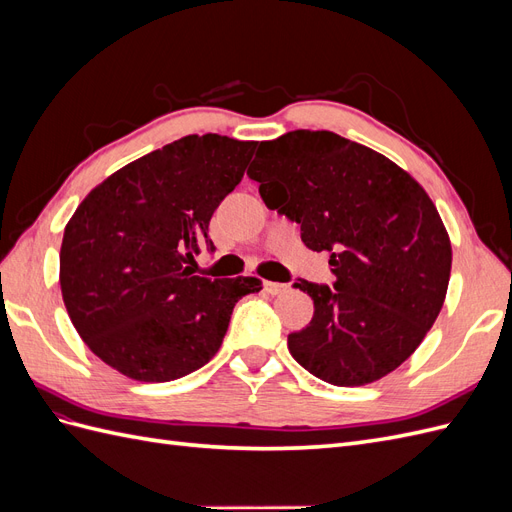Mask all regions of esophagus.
<instances>
[{"label": "esophagus", "instance_id": "obj_1", "mask_svg": "<svg viewBox=\"0 0 512 512\" xmlns=\"http://www.w3.org/2000/svg\"><path fill=\"white\" fill-rule=\"evenodd\" d=\"M265 290L269 292V294H282V292H286L288 290V286L286 284H280V282H265Z\"/></svg>", "mask_w": 512, "mask_h": 512}]
</instances>
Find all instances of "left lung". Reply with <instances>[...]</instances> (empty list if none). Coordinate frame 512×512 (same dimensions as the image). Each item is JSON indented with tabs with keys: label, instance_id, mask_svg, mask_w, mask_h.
<instances>
[{
	"label": "left lung",
	"instance_id": "left-lung-1",
	"mask_svg": "<svg viewBox=\"0 0 512 512\" xmlns=\"http://www.w3.org/2000/svg\"><path fill=\"white\" fill-rule=\"evenodd\" d=\"M250 179L269 209L329 252L333 288L294 282L314 301L288 350L309 374L363 386L421 346L444 305L451 239L436 205L404 168L329 130H294L260 143Z\"/></svg>",
	"mask_w": 512,
	"mask_h": 512
}]
</instances>
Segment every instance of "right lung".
<instances>
[{
  "label": "right lung",
  "mask_w": 512,
  "mask_h": 512,
  "mask_svg": "<svg viewBox=\"0 0 512 512\" xmlns=\"http://www.w3.org/2000/svg\"><path fill=\"white\" fill-rule=\"evenodd\" d=\"M254 141L190 134L91 190L64 230L59 284L83 342L119 374L170 382L220 350L235 303L258 277L194 275L209 222L237 188Z\"/></svg>",
  "instance_id": "right-lung-1"
}]
</instances>
